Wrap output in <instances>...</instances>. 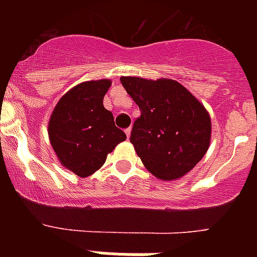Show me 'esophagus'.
Listing matches in <instances>:
<instances>
[{"instance_id": "1", "label": "esophagus", "mask_w": 257, "mask_h": 257, "mask_svg": "<svg viewBox=\"0 0 257 257\" xmlns=\"http://www.w3.org/2000/svg\"><path fill=\"white\" fill-rule=\"evenodd\" d=\"M131 132H132V128H131V126L125 129V135H126V137H128V139L131 137Z\"/></svg>"}]
</instances>
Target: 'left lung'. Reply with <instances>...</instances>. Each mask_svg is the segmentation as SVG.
Returning <instances> with one entry per match:
<instances>
[{"mask_svg": "<svg viewBox=\"0 0 257 257\" xmlns=\"http://www.w3.org/2000/svg\"><path fill=\"white\" fill-rule=\"evenodd\" d=\"M120 81L141 110L131 133L137 156L159 180L181 179L211 144V116L205 106L171 78L122 76Z\"/></svg>", "mask_w": 257, "mask_h": 257, "instance_id": "8db88e82", "label": "left lung"}]
</instances>
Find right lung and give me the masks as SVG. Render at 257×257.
Returning a JSON list of instances; mask_svg holds the SVG:
<instances>
[{"mask_svg":"<svg viewBox=\"0 0 257 257\" xmlns=\"http://www.w3.org/2000/svg\"><path fill=\"white\" fill-rule=\"evenodd\" d=\"M110 80H93L73 86L58 100L48 122L50 144L58 161L80 177L104 165L108 153L126 139L104 108Z\"/></svg>","mask_w":257,"mask_h":257,"instance_id":"right-lung-1","label":"right lung"}]
</instances>
